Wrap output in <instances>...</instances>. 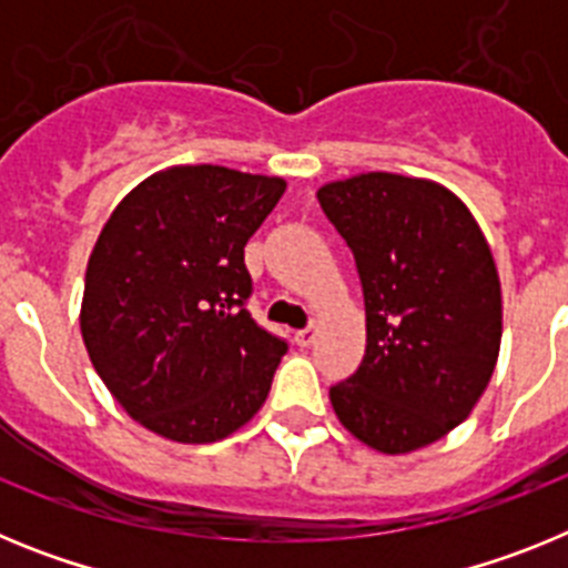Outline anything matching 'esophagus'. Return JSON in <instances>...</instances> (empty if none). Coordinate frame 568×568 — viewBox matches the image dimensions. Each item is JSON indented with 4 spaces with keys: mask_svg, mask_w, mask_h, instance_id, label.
<instances>
[{
    "mask_svg": "<svg viewBox=\"0 0 568 568\" xmlns=\"http://www.w3.org/2000/svg\"><path fill=\"white\" fill-rule=\"evenodd\" d=\"M315 335H318V329H315V327L298 329V333H295V344H298V346H310L315 341Z\"/></svg>",
    "mask_w": 568,
    "mask_h": 568,
    "instance_id": "34e87169",
    "label": "esophagus"
}]
</instances>
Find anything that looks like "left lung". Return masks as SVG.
Masks as SVG:
<instances>
[{
    "label": "left lung",
    "mask_w": 568,
    "mask_h": 568,
    "mask_svg": "<svg viewBox=\"0 0 568 568\" xmlns=\"http://www.w3.org/2000/svg\"><path fill=\"white\" fill-rule=\"evenodd\" d=\"M349 244L366 307V353L329 400L361 444L406 455L469 418L500 353L504 301L484 230L444 184L358 173L318 187Z\"/></svg>",
    "instance_id": "1"
}]
</instances>
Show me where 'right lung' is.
I'll use <instances>...</instances> for the list:
<instances>
[{
  "label": "right lung",
  "instance_id": "obj_1",
  "mask_svg": "<svg viewBox=\"0 0 568 568\" xmlns=\"http://www.w3.org/2000/svg\"><path fill=\"white\" fill-rule=\"evenodd\" d=\"M284 190L278 175L175 164L135 184L99 233L79 327L110 395L150 433L213 444L267 400L287 344L244 307V244Z\"/></svg>",
  "mask_w": 568,
  "mask_h": 568
}]
</instances>
